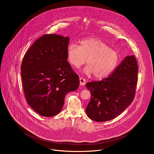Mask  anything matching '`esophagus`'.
<instances>
[{
  "label": "esophagus",
  "mask_w": 154,
  "mask_h": 154,
  "mask_svg": "<svg viewBox=\"0 0 154 154\" xmlns=\"http://www.w3.org/2000/svg\"><path fill=\"white\" fill-rule=\"evenodd\" d=\"M79 81H80V85H84L86 84V82H87V81L82 77H81L79 78Z\"/></svg>",
  "instance_id": "34e87169"
}]
</instances>
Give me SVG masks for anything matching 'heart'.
Returning <instances> with one entry per match:
<instances>
[{"label": "heart", "instance_id": "b5f03b06", "mask_svg": "<svg viewBox=\"0 0 154 154\" xmlns=\"http://www.w3.org/2000/svg\"><path fill=\"white\" fill-rule=\"evenodd\" d=\"M67 56L69 63L76 68L87 66L83 72L87 75L93 74L96 79H103L113 71L119 63L117 52L110 48L103 41L89 37L80 42V46L74 43L68 45Z\"/></svg>", "mask_w": 154, "mask_h": 154}]
</instances>
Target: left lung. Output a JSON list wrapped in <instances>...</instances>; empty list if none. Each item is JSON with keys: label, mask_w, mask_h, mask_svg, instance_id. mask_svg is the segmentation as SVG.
I'll use <instances>...</instances> for the list:
<instances>
[{"label": "left lung", "mask_w": 154, "mask_h": 154, "mask_svg": "<svg viewBox=\"0 0 154 154\" xmlns=\"http://www.w3.org/2000/svg\"><path fill=\"white\" fill-rule=\"evenodd\" d=\"M135 57L127 56L108 78L88 82L91 98L86 113L91 120L106 122L120 114L132 103L137 82Z\"/></svg>", "instance_id": "obj_1"}]
</instances>
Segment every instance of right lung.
<instances>
[{"instance_id": "add662e5", "label": "right lung", "mask_w": 154, "mask_h": 154, "mask_svg": "<svg viewBox=\"0 0 154 154\" xmlns=\"http://www.w3.org/2000/svg\"><path fill=\"white\" fill-rule=\"evenodd\" d=\"M69 38L44 34L25 54L21 78L25 98L40 115L52 117L62 109L67 93L79 86L78 75L67 61Z\"/></svg>"}]
</instances>
